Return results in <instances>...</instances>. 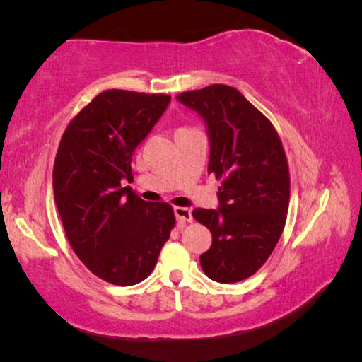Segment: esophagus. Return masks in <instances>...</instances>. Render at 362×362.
Returning <instances> with one entry per match:
<instances>
[{
	"mask_svg": "<svg viewBox=\"0 0 362 362\" xmlns=\"http://www.w3.org/2000/svg\"><path fill=\"white\" fill-rule=\"evenodd\" d=\"M174 216L177 218V222H179L180 225L185 222H192L193 220L192 211H189L188 207H174Z\"/></svg>",
	"mask_w": 362,
	"mask_h": 362,
	"instance_id": "esophagus-1",
	"label": "esophagus"
}]
</instances>
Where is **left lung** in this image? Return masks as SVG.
Here are the masks:
<instances>
[{"instance_id":"8db88e82","label":"left lung","mask_w":362,"mask_h":362,"mask_svg":"<svg viewBox=\"0 0 362 362\" xmlns=\"http://www.w3.org/2000/svg\"><path fill=\"white\" fill-rule=\"evenodd\" d=\"M177 100L204 121L207 173L222 179L217 209L193 211L212 233L201 268L217 283H238L267 262L284 230L291 182L283 145L272 122L231 86L212 84Z\"/></svg>"}]
</instances>
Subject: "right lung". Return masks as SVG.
Masks as SVG:
<instances>
[{
    "label": "right lung",
    "mask_w": 362,
    "mask_h": 362,
    "mask_svg": "<svg viewBox=\"0 0 362 362\" xmlns=\"http://www.w3.org/2000/svg\"><path fill=\"white\" fill-rule=\"evenodd\" d=\"M170 95L110 89L66 127L54 163V199L70 246L95 276L116 286L144 281L175 225L173 207L132 193V155Z\"/></svg>",
    "instance_id": "right-lung-1"
}]
</instances>
